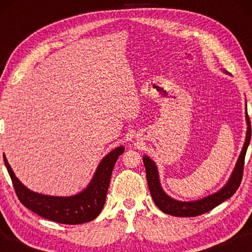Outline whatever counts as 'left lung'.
Returning a JSON list of instances; mask_svg holds the SVG:
<instances>
[{
	"instance_id": "1",
	"label": "left lung",
	"mask_w": 252,
	"mask_h": 252,
	"mask_svg": "<svg viewBox=\"0 0 252 252\" xmlns=\"http://www.w3.org/2000/svg\"><path fill=\"white\" fill-rule=\"evenodd\" d=\"M246 121L248 127H247L245 144L244 147H242L241 153L240 156H239V159L236 163V167H234L231 173V177H230L228 182L225 183L223 188H221L219 191L208 195L206 198L195 200V201H179V200L169 197V195L164 192L160 185L159 171H158L156 163L148 156H143V163L144 167H146L149 190H150L153 201H155L157 207L159 208L161 211L174 217H195L212 210L213 208H216L217 206H219L220 203H222L227 199L232 197L234 192L238 190V188L240 186L242 180L245 157L251 139V126L248 112H247V108Z\"/></svg>"
}]
</instances>
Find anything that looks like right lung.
Wrapping results in <instances>:
<instances>
[{
    "instance_id": "obj_1",
    "label": "right lung",
    "mask_w": 252,
    "mask_h": 252,
    "mask_svg": "<svg viewBox=\"0 0 252 252\" xmlns=\"http://www.w3.org/2000/svg\"><path fill=\"white\" fill-rule=\"evenodd\" d=\"M123 151L125 147L121 146L108 153L97 165L89 186L80 193L71 197H55L31 191L15 177L5 155H3V159L13 182L15 193L23 206L54 222L80 224L92 221L99 216L104 206L113 167Z\"/></svg>"
}]
</instances>
